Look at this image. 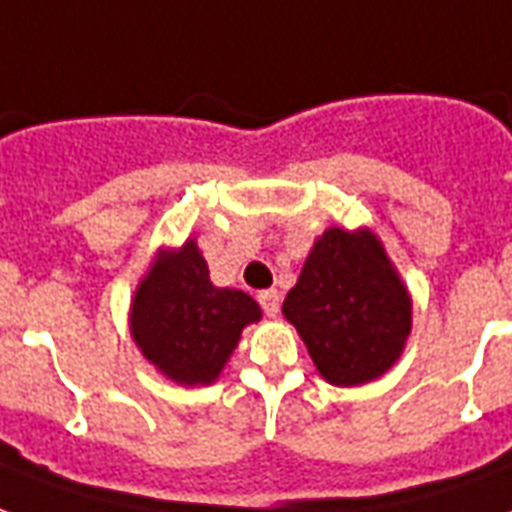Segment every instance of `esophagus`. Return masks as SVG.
Listing matches in <instances>:
<instances>
[{
    "mask_svg": "<svg viewBox=\"0 0 512 512\" xmlns=\"http://www.w3.org/2000/svg\"><path fill=\"white\" fill-rule=\"evenodd\" d=\"M257 301H260V306H263V312H266L268 317H276V314H279L282 298H279L276 290H263V293L257 295Z\"/></svg>",
    "mask_w": 512,
    "mask_h": 512,
    "instance_id": "obj_1",
    "label": "esophagus"
}]
</instances>
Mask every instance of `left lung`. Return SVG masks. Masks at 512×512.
Here are the masks:
<instances>
[{"label": "left lung", "mask_w": 512, "mask_h": 512, "mask_svg": "<svg viewBox=\"0 0 512 512\" xmlns=\"http://www.w3.org/2000/svg\"><path fill=\"white\" fill-rule=\"evenodd\" d=\"M282 312L331 385H363L391 369L412 331V298L372 230L328 227Z\"/></svg>", "instance_id": "obj_1"}]
</instances>
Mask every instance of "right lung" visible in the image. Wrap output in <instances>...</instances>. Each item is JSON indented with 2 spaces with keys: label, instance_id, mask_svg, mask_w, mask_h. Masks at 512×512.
I'll return each instance as SVG.
<instances>
[{
  "label": "right lung",
  "instance_id": "add662e5",
  "mask_svg": "<svg viewBox=\"0 0 512 512\" xmlns=\"http://www.w3.org/2000/svg\"><path fill=\"white\" fill-rule=\"evenodd\" d=\"M252 295L217 287L198 241L162 249L140 279L130 331L143 358L179 385H211L238 347L241 331L260 320Z\"/></svg>",
  "mask_w": 512,
  "mask_h": 512
}]
</instances>
